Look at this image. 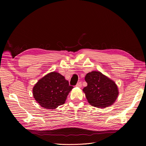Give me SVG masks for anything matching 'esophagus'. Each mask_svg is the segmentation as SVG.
<instances>
[{"label":"esophagus","mask_w":146,"mask_h":146,"mask_svg":"<svg viewBox=\"0 0 146 146\" xmlns=\"http://www.w3.org/2000/svg\"><path fill=\"white\" fill-rule=\"evenodd\" d=\"M82 86V84L81 82L77 83V84L76 85V86H77V87H78V88H81Z\"/></svg>","instance_id":"obj_1"}]
</instances>
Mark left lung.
I'll list each match as a JSON object with an SVG mask.
<instances>
[{"mask_svg":"<svg viewBox=\"0 0 146 146\" xmlns=\"http://www.w3.org/2000/svg\"><path fill=\"white\" fill-rule=\"evenodd\" d=\"M85 79L88 85L83 91L91 105L105 108L115 102L119 90L116 83L111 78L100 71H92L86 75Z\"/></svg>","mask_w":146,"mask_h":146,"instance_id":"8db88e82","label":"left lung"}]
</instances>
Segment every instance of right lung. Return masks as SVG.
<instances>
[{
  "label": "right lung",
  "mask_w": 146,
  "mask_h": 146,
  "mask_svg": "<svg viewBox=\"0 0 146 146\" xmlns=\"http://www.w3.org/2000/svg\"><path fill=\"white\" fill-rule=\"evenodd\" d=\"M72 88L64 76L54 71L46 74L35 84L33 95L41 107L54 110L65 103Z\"/></svg>",
  "instance_id": "obj_1"
}]
</instances>
